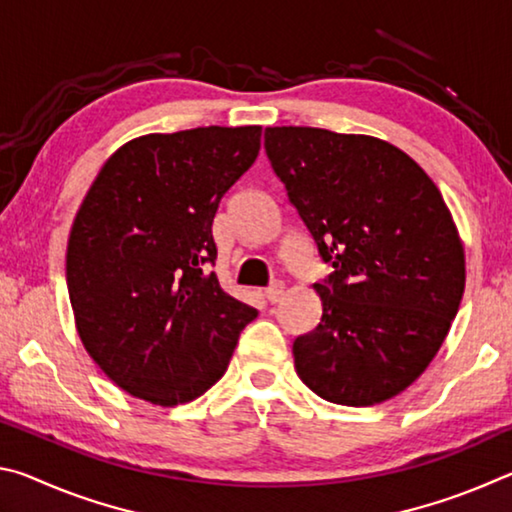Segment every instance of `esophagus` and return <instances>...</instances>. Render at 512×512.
I'll list each match as a JSON object with an SVG mask.
<instances>
[{
  "label": "esophagus",
  "instance_id": "esophagus-1",
  "mask_svg": "<svg viewBox=\"0 0 512 512\" xmlns=\"http://www.w3.org/2000/svg\"><path fill=\"white\" fill-rule=\"evenodd\" d=\"M264 296H266L268 302H273V305H275V302L284 296V284L282 282H273L271 287H266Z\"/></svg>",
  "mask_w": 512,
  "mask_h": 512
}]
</instances>
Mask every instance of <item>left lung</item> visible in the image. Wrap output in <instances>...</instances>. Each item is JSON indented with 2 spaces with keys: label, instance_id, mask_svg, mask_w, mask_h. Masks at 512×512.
Listing matches in <instances>:
<instances>
[{
  "label": "left lung",
  "instance_id": "obj_1",
  "mask_svg": "<svg viewBox=\"0 0 512 512\" xmlns=\"http://www.w3.org/2000/svg\"><path fill=\"white\" fill-rule=\"evenodd\" d=\"M264 149L332 264L314 284L323 318L293 341L298 377L334 404L391 400L436 357L463 298V244L443 194L377 137L277 126Z\"/></svg>",
  "mask_w": 512,
  "mask_h": 512
}]
</instances>
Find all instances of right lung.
Listing matches in <instances>:
<instances>
[{"instance_id": "add662e5", "label": "right lung", "mask_w": 512, "mask_h": 512, "mask_svg": "<svg viewBox=\"0 0 512 512\" xmlns=\"http://www.w3.org/2000/svg\"><path fill=\"white\" fill-rule=\"evenodd\" d=\"M259 126L144 135L103 164L67 244L76 329L140 400L192 402L228 368L257 309L219 287L212 221L253 167Z\"/></svg>"}]
</instances>
